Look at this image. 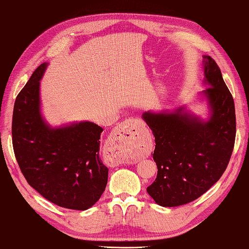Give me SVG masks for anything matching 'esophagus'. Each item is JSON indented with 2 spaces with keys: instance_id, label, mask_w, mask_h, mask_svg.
Returning a JSON list of instances; mask_svg holds the SVG:
<instances>
[{
  "instance_id": "34e87169",
  "label": "esophagus",
  "mask_w": 249,
  "mask_h": 249,
  "mask_svg": "<svg viewBox=\"0 0 249 249\" xmlns=\"http://www.w3.org/2000/svg\"><path fill=\"white\" fill-rule=\"evenodd\" d=\"M143 125V121L136 118H129L119 124L116 131V139L124 150H133L140 146Z\"/></svg>"
}]
</instances>
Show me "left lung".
<instances>
[{
    "mask_svg": "<svg viewBox=\"0 0 249 249\" xmlns=\"http://www.w3.org/2000/svg\"><path fill=\"white\" fill-rule=\"evenodd\" d=\"M203 58L210 87L202 93L211 107L209 120L187 114L184 107L142 116L155 136L151 156L158 167L147 192L161 206L184 205L205 194L224 174L234 147V101L215 60Z\"/></svg>",
    "mask_w": 249,
    "mask_h": 249,
    "instance_id": "8db88e82",
    "label": "left lung"
}]
</instances>
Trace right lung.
<instances>
[{
	"mask_svg": "<svg viewBox=\"0 0 249 249\" xmlns=\"http://www.w3.org/2000/svg\"><path fill=\"white\" fill-rule=\"evenodd\" d=\"M42 63L15 101L12 136L16 160L28 184L55 205L85 211L107 184L108 169L99 156L103 129L89 121L50 128L40 115Z\"/></svg>",
	"mask_w": 249,
	"mask_h": 249,
	"instance_id": "add662e5",
	"label": "right lung"
}]
</instances>
